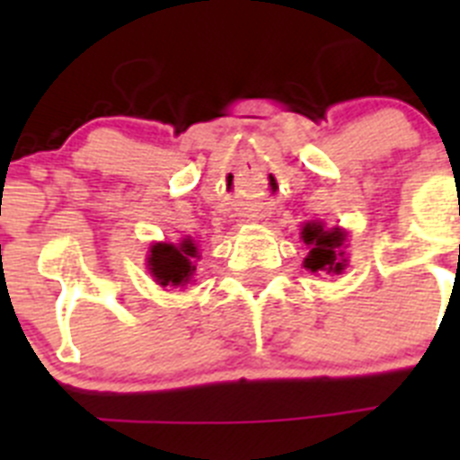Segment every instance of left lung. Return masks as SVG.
I'll use <instances>...</instances> for the list:
<instances>
[{"mask_svg":"<svg viewBox=\"0 0 460 460\" xmlns=\"http://www.w3.org/2000/svg\"><path fill=\"white\" fill-rule=\"evenodd\" d=\"M345 230L341 227H324L323 223H306L302 230V239L311 246L304 258V267L311 271H324V274H341L348 265L345 260Z\"/></svg>","mask_w":460,"mask_h":460,"instance_id":"obj_1","label":"left lung"}]
</instances>
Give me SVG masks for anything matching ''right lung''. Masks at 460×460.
I'll return each instance as SVG.
<instances>
[{
    "label": "right lung",
    "mask_w": 460,
    "mask_h": 460,
    "mask_svg": "<svg viewBox=\"0 0 460 460\" xmlns=\"http://www.w3.org/2000/svg\"><path fill=\"white\" fill-rule=\"evenodd\" d=\"M198 246L193 239H181V243H154L149 249L147 267L158 286H186L195 274Z\"/></svg>",
    "instance_id": "right-lung-1"
}]
</instances>
